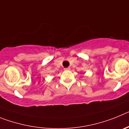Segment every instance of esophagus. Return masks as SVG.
I'll return each instance as SVG.
<instances>
[{"label":"esophagus","mask_w":129,"mask_h":129,"mask_svg":"<svg viewBox=\"0 0 129 129\" xmlns=\"http://www.w3.org/2000/svg\"><path fill=\"white\" fill-rule=\"evenodd\" d=\"M70 68H69V67H68V68H64V70H70Z\"/></svg>","instance_id":"1"}]
</instances>
